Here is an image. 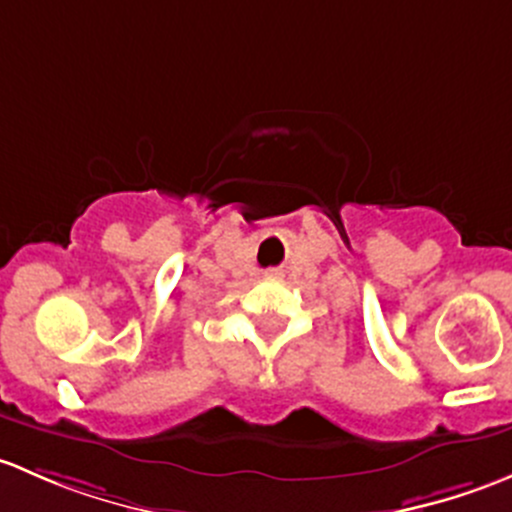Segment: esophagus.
I'll list each match as a JSON object with an SVG mask.
<instances>
[{
  "label": "esophagus",
  "mask_w": 512,
  "mask_h": 512,
  "mask_svg": "<svg viewBox=\"0 0 512 512\" xmlns=\"http://www.w3.org/2000/svg\"><path fill=\"white\" fill-rule=\"evenodd\" d=\"M263 276H268V278H278V276H281V268H268V271L263 273Z\"/></svg>",
  "instance_id": "esophagus-1"
}]
</instances>
